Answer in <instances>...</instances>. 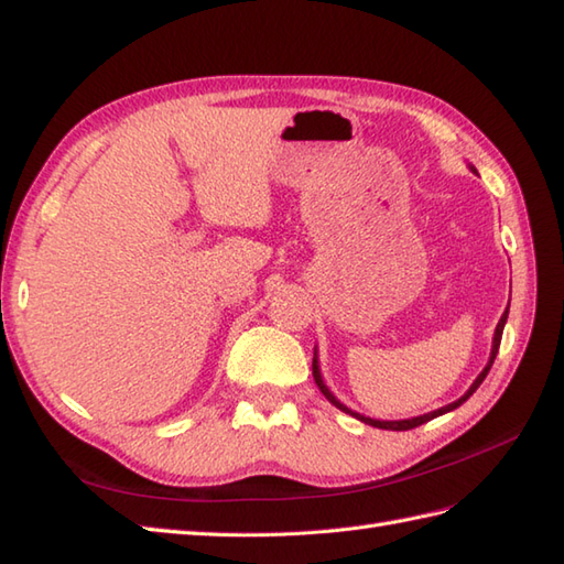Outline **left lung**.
I'll use <instances>...</instances> for the list:
<instances>
[{"label":"left lung","instance_id":"8db88e82","mask_svg":"<svg viewBox=\"0 0 564 564\" xmlns=\"http://www.w3.org/2000/svg\"><path fill=\"white\" fill-rule=\"evenodd\" d=\"M507 315H509V307H507V313L501 315V319H499V325H497V329H495V341H492V356H489V364L485 366V370L480 376H477V380L473 382L470 386V390H467L460 400H455V402H451V404H446V406H441V410H436V412H429V414H424V416H414V419H402V422H378V419H370V416H361V414H356V412H351L349 406H344L337 398H334V394L327 390V386L325 382H322V376H319V366H317V358L313 361V376H315V382H317V388H319V392L325 394V398L334 404V406H339L341 412H346V414H351V416H356V419H361V422H366V424H370V426H376V429H388V431H406V429H414V426H422V424H426V422H431V419L434 416H441V414H446V412H451V410H455V406H460L467 398H470V394L480 388V382L487 378V373H489V368H492V364H495V358H497V351H499V344H501V332H505V325H507Z\"/></svg>","mask_w":564,"mask_h":564}]
</instances>
